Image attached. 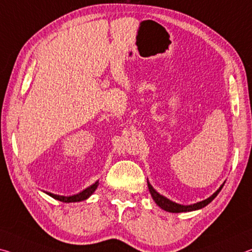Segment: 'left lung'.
Returning <instances> with one entry per match:
<instances>
[{"label": "left lung", "mask_w": 252, "mask_h": 252, "mask_svg": "<svg viewBox=\"0 0 252 252\" xmlns=\"http://www.w3.org/2000/svg\"><path fill=\"white\" fill-rule=\"evenodd\" d=\"M147 185H148V189H150L151 192V195L153 197V200L156 202V204L158 205L159 208H162L163 210L167 212H172V213H180V212H189V211H194V210H199L204 208L205 205H208L210 202L213 201L214 197H216L218 194H219V192L221 191V189L223 188V184L221 185V187L217 189V192H214L213 194L208 197L207 200H203L201 202H197V203L194 204H191V205H182V204H177L175 202H173L171 200L166 199V197L160 195L159 193H158L154 189V188L152 187L150 184V182L147 181Z\"/></svg>", "instance_id": "8db88e82"}]
</instances>
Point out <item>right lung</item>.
Wrapping results in <instances>:
<instances>
[{"label":"right lung","instance_id":"right-lung-1","mask_svg":"<svg viewBox=\"0 0 252 252\" xmlns=\"http://www.w3.org/2000/svg\"><path fill=\"white\" fill-rule=\"evenodd\" d=\"M99 182L97 181L96 183H94L93 185H90L89 188H87L84 191L78 193V194L75 195H71V196H63V195H57V194H52L50 192H47V194L50 195L51 197L56 200H59L61 202H65V203H69V202H79V201H84L86 199H88V197L93 194V193L96 191V189L98 188Z\"/></svg>","mask_w":252,"mask_h":252}]
</instances>
